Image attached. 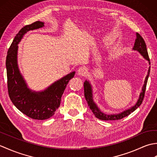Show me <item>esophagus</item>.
<instances>
[{"mask_svg": "<svg viewBox=\"0 0 157 157\" xmlns=\"http://www.w3.org/2000/svg\"><path fill=\"white\" fill-rule=\"evenodd\" d=\"M88 73V69L86 67H79L78 71V73L79 75H82V76H84L86 74H87Z\"/></svg>", "mask_w": 157, "mask_h": 157, "instance_id": "1", "label": "esophagus"}]
</instances>
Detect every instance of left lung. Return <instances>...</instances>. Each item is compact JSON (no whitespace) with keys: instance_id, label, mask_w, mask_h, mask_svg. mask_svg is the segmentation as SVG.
I'll return each instance as SVG.
<instances>
[{"instance_id":"8db88e82","label":"left lung","mask_w":157,"mask_h":157,"mask_svg":"<svg viewBox=\"0 0 157 157\" xmlns=\"http://www.w3.org/2000/svg\"><path fill=\"white\" fill-rule=\"evenodd\" d=\"M133 50L134 51H137L140 53L141 55L143 56L145 59L147 60L148 61L149 65H151V63H150V59L148 54L147 48H146V43L144 40V39L142 37V36L140 35L138 33H136V39L134 43V48ZM150 71H151V67H149L148 71V74L146 75L144 81V84L143 86L142 92L140 94L139 98L137 102L136 103L134 106H132L131 108L125 110V111H123L122 113H120L119 114H113V115H108L106 114V113H102L100 109L98 107V106L96 105V103L94 102V100H93V94H92V88L90 83L89 81L86 80L84 83V96L86 100V101L88 102V105L90 106V109L92 110V111L94 113V116L96 118H98L101 120H104V121H113V120H119L121 119L123 117H125L128 115H130L132 112H134L136 109H138L140 106L141 105L142 102L144 100V94L146 91V84H147L148 82V78L150 74Z\"/></svg>"}]
</instances>
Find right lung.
Segmentation results:
<instances>
[{
  "mask_svg": "<svg viewBox=\"0 0 157 157\" xmlns=\"http://www.w3.org/2000/svg\"><path fill=\"white\" fill-rule=\"evenodd\" d=\"M44 22L36 21L21 28L15 36L6 59L7 87L9 98L17 109L29 117L37 120L47 119L55 114L61 104L62 95L75 71L69 73L41 92L32 91L19 71L17 65V44L23 35L29 30L44 27Z\"/></svg>",
  "mask_w": 157,
  "mask_h": 157,
  "instance_id": "1",
  "label": "right lung"
}]
</instances>
